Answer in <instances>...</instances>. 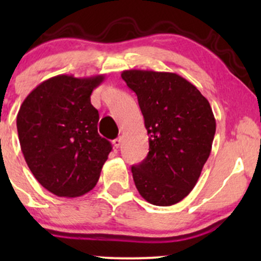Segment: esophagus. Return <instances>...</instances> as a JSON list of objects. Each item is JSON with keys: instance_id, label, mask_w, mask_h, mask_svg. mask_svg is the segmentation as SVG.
I'll use <instances>...</instances> for the list:
<instances>
[{"instance_id": "34e87169", "label": "esophagus", "mask_w": 261, "mask_h": 261, "mask_svg": "<svg viewBox=\"0 0 261 261\" xmlns=\"http://www.w3.org/2000/svg\"><path fill=\"white\" fill-rule=\"evenodd\" d=\"M113 145H114V147H115V148L120 147V146H121V139H120V137H118V139L114 140Z\"/></svg>"}]
</instances>
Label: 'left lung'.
<instances>
[{
	"label": "left lung",
	"instance_id": "1",
	"mask_svg": "<svg viewBox=\"0 0 261 261\" xmlns=\"http://www.w3.org/2000/svg\"><path fill=\"white\" fill-rule=\"evenodd\" d=\"M145 119L149 152L131 167L140 195L155 206L181 201L196 185L212 148L216 120L195 86L172 72L122 71Z\"/></svg>",
	"mask_w": 261,
	"mask_h": 261
}]
</instances>
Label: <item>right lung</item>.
Wrapping results in <instances>:
<instances>
[{
    "instance_id": "1",
    "label": "right lung",
    "mask_w": 261,
    "mask_h": 261,
    "mask_svg": "<svg viewBox=\"0 0 261 261\" xmlns=\"http://www.w3.org/2000/svg\"><path fill=\"white\" fill-rule=\"evenodd\" d=\"M106 76L59 74L29 93L17 115L24 160L35 179L62 197L82 196L99 179L112 145L98 134L93 89Z\"/></svg>"
}]
</instances>
